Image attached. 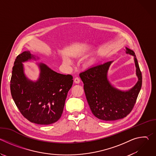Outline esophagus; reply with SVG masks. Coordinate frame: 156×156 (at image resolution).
<instances>
[{
	"instance_id": "1",
	"label": "esophagus",
	"mask_w": 156,
	"mask_h": 156,
	"mask_svg": "<svg viewBox=\"0 0 156 156\" xmlns=\"http://www.w3.org/2000/svg\"><path fill=\"white\" fill-rule=\"evenodd\" d=\"M74 82H75V83L78 84V83H80V79L78 77H76V78L74 79Z\"/></svg>"
}]
</instances>
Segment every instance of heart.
Here are the masks:
<instances>
[{"mask_svg": "<svg viewBox=\"0 0 156 156\" xmlns=\"http://www.w3.org/2000/svg\"><path fill=\"white\" fill-rule=\"evenodd\" d=\"M65 61H66V62H69V60L68 59H66V60H65Z\"/></svg>", "mask_w": 156, "mask_h": 156, "instance_id": "heart-1", "label": "heart"}]
</instances>
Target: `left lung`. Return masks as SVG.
Instances as JSON below:
<instances>
[{"label":"left lung","instance_id":"left-lung-1","mask_svg":"<svg viewBox=\"0 0 156 156\" xmlns=\"http://www.w3.org/2000/svg\"><path fill=\"white\" fill-rule=\"evenodd\" d=\"M126 53L135 57L138 81L128 91L114 88L107 78V73L112 62L98 64L81 73L87 103L93 115L105 121L126 117L133 110L142 86V74L135 52L126 48Z\"/></svg>","mask_w":156,"mask_h":156}]
</instances>
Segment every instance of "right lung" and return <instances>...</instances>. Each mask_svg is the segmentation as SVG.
<instances>
[{
	"mask_svg": "<svg viewBox=\"0 0 156 156\" xmlns=\"http://www.w3.org/2000/svg\"><path fill=\"white\" fill-rule=\"evenodd\" d=\"M34 58L30 51L18 55L12 69L10 91L21 114L28 120L39 125H49L61 117L65 99L73 84L71 75L58 73L43 63L38 80H28L22 62Z\"/></svg>",
	"mask_w": 156,
	"mask_h": 156,
	"instance_id": "add662e5",
	"label": "right lung"
}]
</instances>
